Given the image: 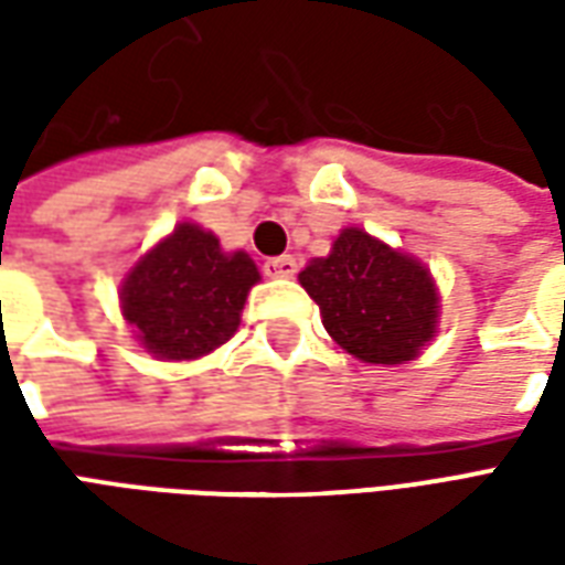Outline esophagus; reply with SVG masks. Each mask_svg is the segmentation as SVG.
Returning a JSON list of instances; mask_svg holds the SVG:
<instances>
[{
    "mask_svg": "<svg viewBox=\"0 0 565 565\" xmlns=\"http://www.w3.org/2000/svg\"><path fill=\"white\" fill-rule=\"evenodd\" d=\"M263 269H266V275H269V278H294L299 266H296V257L284 254V257L266 259V266H263Z\"/></svg>",
    "mask_w": 565,
    "mask_h": 565,
    "instance_id": "esophagus-1",
    "label": "esophagus"
}]
</instances>
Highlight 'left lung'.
<instances>
[{
	"label": "left lung",
	"instance_id": "obj_1",
	"mask_svg": "<svg viewBox=\"0 0 565 565\" xmlns=\"http://www.w3.org/2000/svg\"><path fill=\"white\" fill-rule=\"evenodd\" d=\"M299 284L318 302L332 342L363 363L415 360L436 335L438 290L429 269L360 226L342 230L327 257L299 271Z\"/></svg>",
	"mask_w": 565,
	"mask_h": 565
}]
</instances>
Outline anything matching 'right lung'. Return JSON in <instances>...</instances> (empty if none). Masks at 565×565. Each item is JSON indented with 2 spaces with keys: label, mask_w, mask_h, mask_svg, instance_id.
Wrapping results in <instances>:
<instances>
[{
  "label": "right lung",
  "mask_w": 565,
  "mask_h": 565,
  "mask_svg": "<svg viewBox=\"0 0 565 565\" xmlns=\"http://www.w3.org/2000/svg\"><path fill=\"white\" fill-rule=\"evenodd\" d=\"M257 281L245 250L226 254L217 235L184 221L129 269L120 308L148 354L196 360L233 339Z\"/></svg>",
  "instance_id": "1"
}]
</instances>
